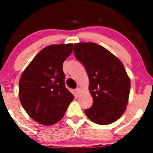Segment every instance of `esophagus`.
<instances>
[{
	"label": "esophagus",
	"instance_id": "obj_1",
	"mask_svg": "<svg viewBox=\"0 0 153 153\" xmlns=\"http://www.w3.org/2000/svg\"><path fill=\"white\" fill-rule=\"evenodd\" d=\"M81 88H77V89H75V92H76L77 95H79L80 92H81Z\"/></svg>",
	"mask_w": 153,
	"mask_h": 153
}]
</instances>
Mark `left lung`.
Wrapping results in <instances>:
<instances>
[{
    "label": "left lung",
    "mask_w": 153,
    "mask_h": 153,
    "mask_svg": "<svg viewBox=\"0 0 153 153\" xmlns=\"http://www.w3.org/2000/svg\"><path fill=\"white\" fill-rule=\"evenodd\" d=\"M75 56L85 67L93 104L85 109L95 124L106 125L118 120L126 110L130 80L121 61L95 43L74 44Z\"/></svg>",
    "instance_id": "obj_1"
}]
</instances>
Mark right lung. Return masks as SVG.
Wrapping results in <instances>:
<instances>
[{
  "mask_svg": "<svg viewBox=\"0 0 153 153\" xmlns=\"http://www.w3.org/2000/svg\"><path fill=\"white\" fill-rule=\"evenodd\" d=\"M72 44L44 48L33 58L19 81V99L29 116L43 125H52L64 117L74 96L65 86L63 64L72 52Z\"/></svg>",
  "mask_w": 153,
  "mask_h": 153,
  "instance_id": "obj_1",
  "label": "right lung"
}]
</instances>
